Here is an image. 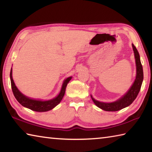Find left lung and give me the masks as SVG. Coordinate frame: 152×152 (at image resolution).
<instances>
[{"instance_id": "8db88e82", "label": "left lung", "mask_w": 152, "mask_h": 152, "mask_svg": "<svg viewBox=\"0 0 152 152\" xmlns=\"http://www.w3.org/2000/svg\"><path fill=\"white\" fill-rule=\"evenodd\" d=\"M132 47L133 51H134L136 64V78L133 85L127 92V93L123 95L121 99L113 102H102L98 101L91 95L92 101L100 109L106 110V111H117V110L122 109L123 108L129 106L137 97L141 89V84H142L143 80V67L140 61V54H139L137 50L133 44H132Z\"/></svg>"}]
</instances>
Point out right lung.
Returning <instances> with one entry per match:
<instances>
[{
	"mask_svg": "<svg viewBox=\"0 0 152 152\" xmlns=\"http://www.w3.org/2000/svg\"><path fill=\"white\" fill-rule=\"evenodd\" d=\"M10 78H11V88L14 96L15 97V99L17 100V101L19 102L22 106L28 108V109L32 110H34V111L45 112L53 109V108L57 106V105L61 102L64 96V94H65L67 84H68V82H70V80L72 79V77H68V78H66L65 80L64 81L60 94H59L57 96L53 99L45 101H40V100L30 99V98L25 96L24 94H23L21 92L18 90L17 86H15V84L12 76V68L11 70V72H10Z\"/></svg>",
	"mask_w": 152,
	"mask_h": 152,
	"instance_id": "right-lung-1",
	"label": "right lung"
}]
</instances>
